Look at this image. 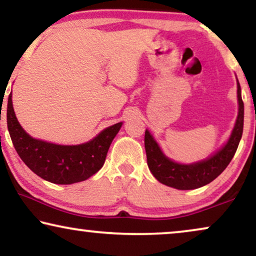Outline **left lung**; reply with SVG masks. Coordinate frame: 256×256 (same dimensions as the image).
<instances>
[{
    "label": "left lung",
    "mask_w": 256,
    "mask_h": 256,
    "mask_svg": "<svg viewBox=\"0 0 256 256\" xmlns=\"http://www.w3.org/2000/svg\"><path fill=\"white\" fill-rule=\"evenodd\" d=\"M238 100H239V114L228 142L216 155L202 162L190 164V166L172 162L163 155L158 144L154 141L152 136L148 130H146L144 148L146 163L154 177L162 184L178 190L198 188L216 180L232 160L242 136L244 101L241 99L239 82H238Z\"/></svg>",
    "instance_id": "left-lung-1"
}]
</instances>
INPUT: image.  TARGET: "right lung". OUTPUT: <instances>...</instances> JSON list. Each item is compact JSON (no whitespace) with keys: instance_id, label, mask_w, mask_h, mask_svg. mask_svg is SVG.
Masks as SVG:
<instances>
[{"instance_id":"add662e5","label":"right lung","mask_w":256,"mask_h":256,"mask_svg":"<svg viewBox=\"0 0 256 256\" xmlns=\"http://www.w3.org/2000/svg\"><path fill=\"white\" fill-rule=\"evenodd\" d=\"M6 124L12 144L26 166L37 176L54 184L85 180L102 168L110 146L122 122L101 132L92 141L79 146H59L28 135L17 121L12 93L6 104Z\"/></svg>"}]
</instances>
